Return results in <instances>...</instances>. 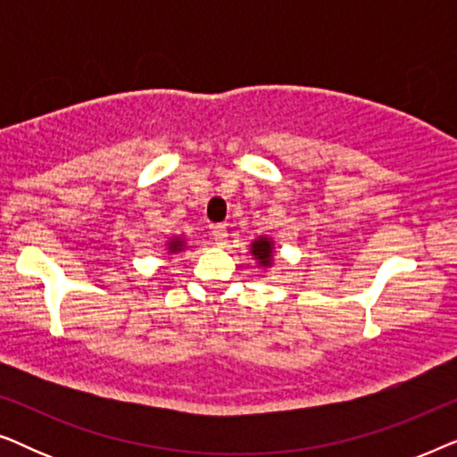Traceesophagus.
<instances>
[{
	"instance_id": "1",
	"label": "esophagus",
	"mask_w": 457,
	"mask_h": 457,
	"mask_svg": "<svg viewBox=\"0 0 457 457\" xmlns=\"http://www.w3.org/2000/svg\"><path fill=\"white\" fill-rule=\"evenodd\" d=\"M212 239H214L216 245H227L228 241V230L224 224H216V227H212Z\"/></svg>"
}]
</instances>
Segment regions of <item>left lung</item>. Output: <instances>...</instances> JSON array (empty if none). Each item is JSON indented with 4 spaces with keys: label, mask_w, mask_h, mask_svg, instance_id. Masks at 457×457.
I'll return each mask as SVG.
<instances>
[{
    "label": "left lung",
    "mask_w": 457,
    "mask_h": 457,
    "mask_svg": "<svg viewBox=\"0 0 457 457\" xmlns=\"http://www.w3.org/2000/svg\"><path fill=\"white\" fill-rule=\"evenodd\" d=\"M252 253L253 258L260 262V266H270L274 253L272 239H268V237H258V239L252 243Z\"/></svg>",
    "instance_id": "left-lung-1"
}]
</instances>
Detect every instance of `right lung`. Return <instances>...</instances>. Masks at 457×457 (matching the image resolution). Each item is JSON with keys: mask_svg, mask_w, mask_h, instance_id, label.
Wrapping results in <instances>:
<instances>
[{"mask_svg": "<svg viewBox=\"0 0 457 457\" xmlns=\"http://www.w3.org/2000/svg\"><path fill=\"white\" fill-rule=\"evenodd\" d=\"M185 247V241L180 239V237H177V239H170L168 241V253H177L180 252V249Z\"/></svg>", "mask_w": 457, "mask_h": 457, "instance_id": "obj_1", "label": "right lung"}]
</instances>
